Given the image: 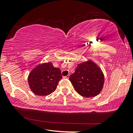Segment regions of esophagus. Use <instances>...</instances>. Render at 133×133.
Segmentation results:
<instances>
[{
  "instance_id": "1",
  "label": "esophagus",
  "mask_w": 133,
  "mask_h": 133,
  "mask_svg": "<svg viewBox=\"0 0 133 133\" xmlns=\"http://www.w3.org/2000/svg\"><path fill=\"white\" fill-rule=\"evenodd\" d=\"M69 75H67V76H64V78H69Z\"/></svg>"
}]
</instances>
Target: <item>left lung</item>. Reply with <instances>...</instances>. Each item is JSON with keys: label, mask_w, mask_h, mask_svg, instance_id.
Returning a JSON list of instances; mask_svg holds the SVG:
<instances>
[{"label": "left lung", "mask_w": 133, "mask_h": 133, "mask_svg": "<svg viewBox=\"0 0 133 133\" xmlns=\"http://www.w3.org/2000/svg\"><path fill=\"white\" fill-rule=\"evenodd\" d=\"M69 79L76 91L87 98L98 95L104 84L102 71L91 60L78 64L75 73L69 76Z\"/></svg>", "instance_id": "1"}]
</instances>
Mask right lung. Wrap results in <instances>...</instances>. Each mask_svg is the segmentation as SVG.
<instances>
[{
    "label": "right lung",
    "instance_id": "add662e5",
    "mask_svg": "<svg viewBox=\"0 0 133 133\" xmlns=\"http://www.w3.org/2000/svg\"><path fill=\"white\" fill-rule=\"evenodd\" d=\"M62 78L59 68H55L51 62L43 63L38 64L29 73L28 84L35 95L47 96L56 90Z\"/></svg>",
    "mask_w": 133,
    "mask_h": 133
}]
</instances>
